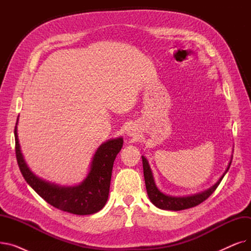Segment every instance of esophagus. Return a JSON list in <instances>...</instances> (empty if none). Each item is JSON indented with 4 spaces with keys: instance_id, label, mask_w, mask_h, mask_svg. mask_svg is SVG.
<instances>
[{
    "instance_id": "obj_1",
    "label": "esophagus",
    "mask_w": 251,
    "mask_h": 251,
    "mask_svg": "<svg viewBox=\"0 0 251 251\" xmlns=\"http://www.w3.org/2000/svg\"><path fill=\"white\" fill-rule=\"evenodd\" d=\"M136 134H137V133H136V130H135L134 127H129V128L127 129V135H129V136H131V137H134Z\"/></svg>"
}]
</instances>
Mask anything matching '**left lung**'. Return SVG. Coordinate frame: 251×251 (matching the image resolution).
Here are the masks:
<instances>
[{
    "mask_svg": "<svg viewBox=\"0 0 251 251\" xmlns=\"http://www.w3.org/2000/svg\"><path fill=\"white\" fill-rule=\"evenodd\" d=\"M141 157H142V165H143V175H144V180H146V187H147L148 195L150 197L151 201L152 202L153 205H155L156 207H159L161 209L175 210L176 212V210H182V209H186V208L196 206L200 203H201L202 201H204L207 197L217 189L222 179L228 172V170L232 163L233 156H231V160L228 164V167H227L225 172L223 173L221 178L214 184L212 187H209L208 189H206L204 191L195 193L192 195H187V196H172V195H168V194H165L164 192H162L155 185L151 169L150 167V164H149V161L147 160V157L144 155H141Z\"/></svg>",
    "mask_w": 251,
    "mask_h": 251,
    "instance_id": "8db88e82",
    "label": "left lung"
}]
</instances>
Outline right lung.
Here are the masks:
<instances>
[{
	"label": "right lung",
	"instance_id": "obj_1",
	"mask_svg": "<svg viewBox=\"0 0 251 251\" xmlns=\"http://www.w3.org/2000/svg\"><path fill=\"white\" fill-rule=\"evenodd\" d=\"M18 118L14 131L16 157L21 173L29 186L48 203L63 212L79 216L100 212L108 201L113 165L123 147V138H112L101 143L92 157L86 178L78 185L64 186L36 176L26 164L17 134Z\"/></svg>",
	"mask_w": 251,
	"mask_h": 251
}]
</instances>
